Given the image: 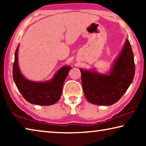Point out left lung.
Masks as SVG:
<instances>
[{"label": "left lung", "instance_id": "8db88e82", "mask_svg": "<svg viewBox=\"0 0 146 146\" xmlns=\"http://www.w3.org/2000/svg\"><path fill=\"white\" fill-rule=\"evenodd\" d=\"M85 97L91 104L110 106L120 100L131 84L135 76L134 56L126 39L119 56L109 75L80 69Z\"/></svg>", "mask_w": 146, "mask_h": 146}]
</instances>
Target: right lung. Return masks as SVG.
<instances>
[{"instance_id": "right-lung-1", "label": "right lung", "mask_w": 146, "mask_h": 146, "mask_svg": "<svg viewBox=\"0 0 146 146\" xmlns=\"http://www.w3.org/2000/svg\"><path fill=\"white\" fill-rule=\"evenodd\" d=\"M19 46L15 53L13 78L20 93L28 102L33 104L49 106L55 104L60 99L64 82L71 68L70 66L61 68L54 77L47 82H36L29 80L22 75L19 67Z\"/></svg>"}]
</instances>
